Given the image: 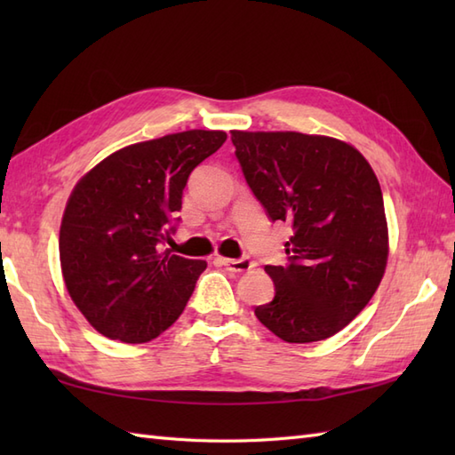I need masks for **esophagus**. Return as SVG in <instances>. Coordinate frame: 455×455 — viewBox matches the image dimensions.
Returning a JSON list of instances; mask_svg holds the SVG:
<instances>
[{"instance_id": "34e87169", "label": "esophagus", "mask_w": 455, "mask_h": 455, "mask_svg": "<svg viewBox=\"0 0 455 455\" xmlns=\"http://www.w3.org/2000/svg\"><path fill=\"white\" fill-rule=\"evenodd\" d=\"M217 262L220 266H225L227 269H230V272H248V269L254 267V262L250 258H238V259H233V258H219Z\"/></svg>"}]
</instances>
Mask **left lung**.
Wrapping results in <instances>:
<instances>
[{
  "label": "left lung",
  "mask_w": 455,
  "mask_h": 455,
  "mask_svg": "<svg viewBox=\"0 0 455 455\" xmlns=\"http://www.w3.org/2000/svg\"><path fill=\"white\" fill-rule=\"evenodd\" d=\"M236 160L269 220L293 227L287 264L266 266L275 295L254 308L289 344L324 340L354 321L387 266L379 181L350 144L303 132L233 131Z\"/></svg>",
  "instance_id": "left-lung-1"
}]
</instances>
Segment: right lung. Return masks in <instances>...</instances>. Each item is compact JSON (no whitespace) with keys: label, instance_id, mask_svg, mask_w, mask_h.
<instances>
[{"label":"right lung","instance_id":"right-lung-1","mask_svg":"<svg viewBox=\"0 0 455 455\" xmlns=\"http://www.w3.org/2000/svg\"><path fill=\"white\" fill-rule=\"evenodd\" d=\"M227 140L186 131L113 152L78 181L60 225L68 293L111 340L142 344L178 321L207 262L164 250L189 173Z\"/></svg>","mask_w":455,"mask_h":455}]
</instances>
